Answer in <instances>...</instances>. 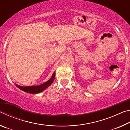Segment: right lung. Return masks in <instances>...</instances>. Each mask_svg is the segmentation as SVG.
<instances>
[{
	"mask_svg": "<svg viewBox=\"0 0 130 130\" xmlns=\"http://www.w3.org/2000/svg\"><path fill=\"white\" fill-rule=\"evenodd\" d=\"M54 77H55V72L53 74L51 78L49 80H48L45 83L43 84L37 85V86H28V87H22L19 86V85H18L17 84H15V85L19 88V89L22 90L23 91H25L26 92H27V93H38L39 92H41L45 90L46 88L52 84L54 80Z\"/></svg>",
	"mask_w": 130,
	"mask_h": 130,
	"instance_id": "obj_1",
	"label": "right lung"
}]
</instances>
